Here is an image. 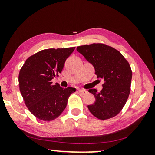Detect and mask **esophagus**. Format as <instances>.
Listing matches in <instances>:
<instances>
[{
    "label": "esophagus",
    "mask_w": 155,
    "mask_h": 155,
    "mask_svg": "<svg viewBox=\"0 0 155 155\" xmlns=\"http://www.w3.org/2000/svg\"><path fill=\"white\" fill-rule=\"evenodd\" d=\"M78 92H79L80 94H85L87 92V91L85 90H78Z\"/></svg>",
    "instance_id": "1"
}]
</instances>
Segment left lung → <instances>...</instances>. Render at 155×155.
Returning <instances> with one entry per match:
<instances>
[{
	"mask_svg": "<svg viewBox=\"0 0 155 155\" xmlns=\"http://www.w3.org/2000/svg\"><path fill=\"white\" fill-rule=\"evenodd\" d=\"M77 51L93 65L97 78L104 80L99 92L89 90L95 101L87 106L88 109L100 120L118 115L130 92L132 71L128 61L116 48L101 43L79 46Z\"/></svg>",
	"mask_w": 155,
	"mask_h": 155,
	"instance_id": "left-lung-1",
	"label": "left lung"
}]
</instances>
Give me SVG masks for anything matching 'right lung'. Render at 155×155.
<instances>
[{"mask_svg": "<svg viewBox=\"0 0 155 155\" xmlns=\"http://www.w3.org/2000/svg\"><path fill=\"white\" fill-rule=\"evenodd\" d=\"M75 47L48 48L36 53L27 59L19 73V86L29 111L44 121L56 119L66 107L75 88L61 87L51 80L64 66Z\"/></svg>", "mask_w": 155, "mask_h": 155, "instance_id": "1", "label": "right lung"}]
</instances>
